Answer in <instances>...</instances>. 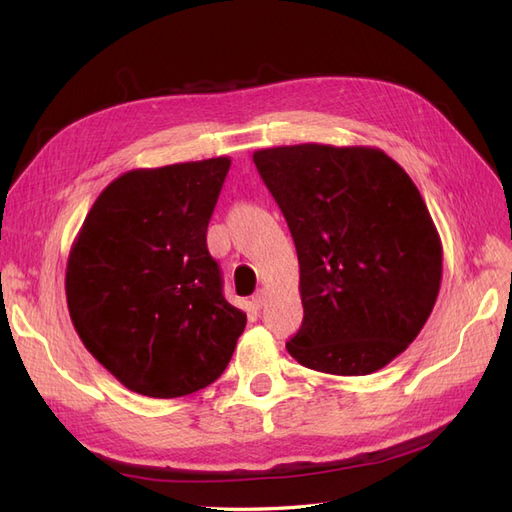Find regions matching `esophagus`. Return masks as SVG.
<instances>
[{"label":"esophagus","instance_id":"1","mask_svg":"<svg viewBox=\"0 0 512 512\" xmlns=\"http://www.w3.org/2000/svg\"><path fill=\"white\" fill-rule=\"evenodd\" d=\"M265 301H267V294H265V290H258L254 297H252V305L256 307V309H262L265 307Z\"/></svg>","mask_w":512,"mask_h":512}]
</instances>
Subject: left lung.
<instances>
[{
	"label": "left lung",
	"instance_id": "obj_1",
	"mask_svg": "<svg viewBox=\"0 0 512 512\" xmlns=\"http://www.w3.org/2000/svg\"><path fill=\"white\" fill-rule=\"evenodd\" d=\"M254 164L299 256L303 322L290 356L335 376L389 365L425 327L442 280L421 192L374 147H273Z\"/></svg>",
	"mask_w": 512,
	"mask_h": 512
}]
</instances>
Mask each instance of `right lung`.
Here are the masks:
<instances>
[{
  "mask_svg": "<svg viewBox=\"0 0 512 512\" xmlns=\"http://www.w3.org/2000/svg\"><path fill=\"white\" fill-rule=\"evenodd\" d=\"M228 158L123 173L87 213L66 269L85 348L126 389L183 397L222 376L247 316L222 292L207 226Z\"/></svg>",
  "mask_w": 512,
  "mask_h": 512,
  "instance_id": "1",
  "label": "right lung"
}]
</instances>
